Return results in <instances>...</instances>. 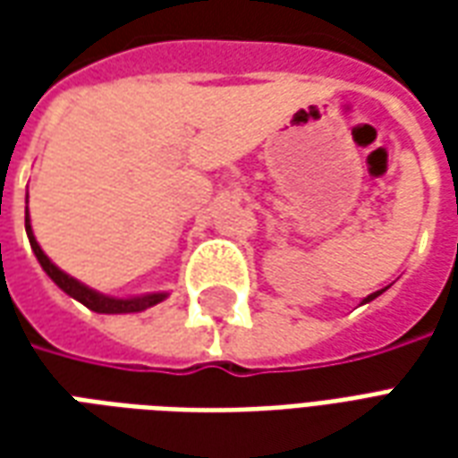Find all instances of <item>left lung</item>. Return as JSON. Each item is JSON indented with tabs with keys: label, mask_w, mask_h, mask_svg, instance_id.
Wrapping results in <instances>:
<instances>
[{
	"label": "left lung",
	"mask_w": 458,
	"mask_h": 458,
	"mask_svg": "<svg viewBox=\"0 0 458 458\" xmlns=\"http://www.w3.org/2000/svg\"><path fill=\"white\" fill-rule=\"evenodd\" d=\"M385 289H387V287H385ZM385 289H380V292H373V294H368V297H365V299H363V304H368V301H373V299H375V297H380V294H383Z\"/></svg>",
	"instance_id": "left-lung-1"
}]
</instances>
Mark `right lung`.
I'll use <instances>...</instances> for the list:
<instances>
[{
  "instance_id": "right-lung-1",
  "label": "right lung",
  "mask_w": 458,
  "mask_h": 458,
  "mask_svg": "<svg viewBox=\"0 0 458 458\" xmlns=\"http://www.w3.org/2000/svg\"><path fill=\"white\" fill-rule=\"evenodd\" d=\"M29 203V200H26ZM26 235H29V242H31V250H34L38 265L44 267V272L48 277L54 279L58 287L64 289L68 297H73L75 301H81L83 307H88L90 311H98V314H134V311H144V309L159 304L164 299L169 297L166 292H151V294H140V297H107V294H100L95 292L83 282H78L71 275H65L64 269L55 267L54 262L48 259L41 245L36 242L34 230H31V218H29V208H26Z\"/></svg>"
}]
</instances>
